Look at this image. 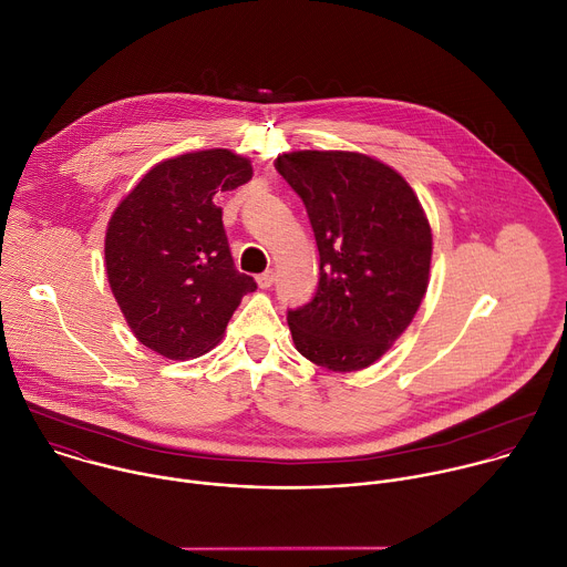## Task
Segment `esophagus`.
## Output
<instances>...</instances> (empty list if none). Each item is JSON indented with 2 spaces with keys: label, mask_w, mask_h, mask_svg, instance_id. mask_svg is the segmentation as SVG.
<instances>
[{
  "label": "esophagus",
  "mask_w": 567,
  "mask_h": 567,
  "mask_svg": "<svg viewBox=\"0 0 567 567\" xmlns=\"http://www.w3.org/2000/svg\"><path fill=\"white\" fill-rule=\"evenodd\" d=\"M274 282H276V274L274 271H265V274L258 276V287L260 289H269Z\"/></svg>",
  "instance_id": "obj_1"
}]
</instances>
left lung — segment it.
<instances>
[{
  "mask_svg": "<svg viewBox=\"0 0 567 567\" xmlns=\"http://www.w3.org/2000/svg\"><path fill=\"white\" fill-rule=\"evenodd\" d=\"M274 166L302 199L320 256L311 300L287 311L296 350L334 372L368 368L411 326L429 287L422 204L359 152H289Z\"/></svg>",
  "mask_w": 567,
  "mask_h": 567,
  "instance_id": "left-lung-1",
  "label": "left lung"
}]
</instances>
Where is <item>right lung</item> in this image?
Returning a JSON list of instances; mask_svg holds the SVG:
<instances>
[{"instance_id":"add662e5","label":"right lung","mask_w":567,"mask_h":567,"mask_svg":"<svg viewBox=\"0 0 567 567\" xmlns=\"http://www.w3.org/2000/svg\"><path fill=\"white\" fill-rule=\"evenodd\" d=\"M254 175L230 150L182 154L154 166L114 210L105 235L112 293L134 337L168 359H195L221 339L241 296L217 193Z\"/></svg>"}]
</instances>
